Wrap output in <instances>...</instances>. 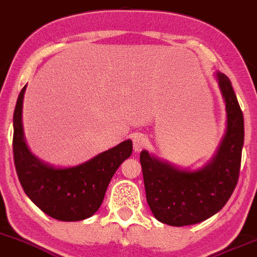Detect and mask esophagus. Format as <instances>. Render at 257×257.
<instances>
[{
    "label": "esophagus",
    "mask_w": 257,
    "mask_h": 257,
    "mask_svg": "<svg viewBox=\"0 0 257 257\" xmlns=\"http://www.w3.org/2000/svg\"><path fill=\"white\" fill-rule=\"evenodd\" d=\"M132 143H134V150L136 152H140L148 145V139L145 135L137 134L135 135L134 139H132Z\"/></svg>",
    "instance_id": "34e87169"
}]
</instances>
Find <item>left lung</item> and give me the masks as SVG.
Listing matches in <instances>:
<instances>
[{"mask_svg": "<svg viewBox=\"0 0 257 257\" xmlns=\"http://www.w3.org/2000/svg\"><path fill=\"white\" fill-rule=\"evenodd\" d=\"M227 110V130L216 154L197 170L180 169L147 151L140 154L146 197L159 222L183 227L208 219L224 207L239 179L244 117L230 79L217 72Z\"/></svg>", "mask_w": 257, "mask_h": 257, "instance_id": "8db88e82", "label": "left lung"}]
</instances>
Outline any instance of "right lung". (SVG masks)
Instances as JSON below:
<instances>
[{"label":"right lung","instance_id":"1","mask_svg":"<svg viewBox=\"0 0 257 257\" xmlns=\"http://www.w3.org/2000/svg\"><path fill=\"white\" fill-rule=\"evenodd\" d=\"M26 88L19 93L13 114V158L19 183L30 200L55 219L77 222L92 217L103 202L117 168L131 156V140L76 167L46 164L32 154L24 140L22 107Z\"/></svg>","mask_w":257,"mask_h":257}]
</instances>
